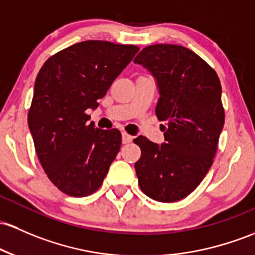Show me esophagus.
Returning a JSON list of instances; mask_svg holds the SVG:
<instances>
[{"mask_svg":"<svg viewBox=\"0 0 255 255\" xmlns=\"http://www.w3.org/2000/svg\"><path fill=\"white\" fill-rule=\"evenodd\" d=\"M133 140V136L129 135L128 133L126 132H122V142L123 144H128V142H130Z\"/></svg>","mask_w":255,"mask_h":255,"instance_id":"esophagus-1","label":"esophagus"}]
</instances>
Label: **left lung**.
Returning a JSON list of instances; mask_svg holds the SVG:
<instances>
[{
    "instance_id": "1",
    "label": "left lung",
    "mask_w": 255,
    "mask_h": 255,
    "mask_svg": "<svg viewBox=\"0 0 255 255\" xmlns=\"http://www.w3.org/2000/svg\"><path fill=\"white\" fill-rule=\"evenodd\" d=\"M149 69L159 89L156 116L164 130L162 145L145 136L134 142L141 191L159 202H177L200 185L213 164L225 122L222 85L215 70L189 48L152 44L134 59Z\"/></svg>"
}]
</instances>
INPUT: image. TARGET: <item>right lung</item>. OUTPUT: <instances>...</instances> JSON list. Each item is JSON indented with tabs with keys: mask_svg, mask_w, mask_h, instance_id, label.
<instances>
[{
	"mask_svg": "<svg viewBox=\"0 0 255 255\" xmlns=\"http://www.w3.org/2000/svg\"><path fill=\"white\" fill-rule=\"evenodd\" d=\"M139 50L134 44L88 40L55 53L37 77L27 123L47 177L72 197L102 186L121 147L116 128L103 130L87 123L115 78Z\"/></svg>",
	"mask_w": 255,
	"mask_h": 255,
	"instance_id": "add662e5",
	"label": "right lung"
}]
</instances>
